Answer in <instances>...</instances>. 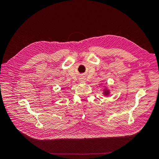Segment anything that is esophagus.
<instances>
[{
  "instance_id": "1",
  "label": "esophagus",
  "mask_w": 159,
  "mask_h": 159,
  "mask_svg": "<svg viewBox=\"0 0 159 159\" xmlns=\"http://www.w3.org/2000/svg\"><path fill=\"white\" fill-rule=\"evenodd\" d=\"M80 83L85 82V80H84V79H80Z\"/></svg>"
}]
</instances>
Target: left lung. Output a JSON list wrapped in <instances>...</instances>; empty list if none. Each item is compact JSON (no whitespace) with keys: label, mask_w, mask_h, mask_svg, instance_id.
<instances>
[{"label":"left lung","mask_w":159,"mask_h":159,"mask_svg":"<svg viewBox=\"0 0 159 159\" xmlns=\"http://www.w3.org/2000/svg\"><path fill=\"white\" fill-rule=\"evenodd\" d=\"M103 87V94L104 96H105V97H107V96H109L110 94V89L107 88V85H104Z\"/></svg>","instance_id":"1"}]
</instances>
